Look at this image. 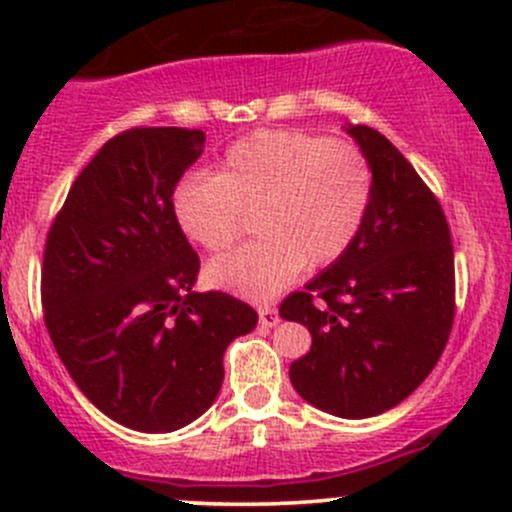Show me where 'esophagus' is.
Listing matches in <instances>:
<instances>
[{
  "label": "esophagus",
  "instance_id": "34e87169",
  "mask_svg": "<svg viewBox=\"0 0 512 512\" xmlns=\"http://www.w3.org/2000/svg\"><path fill=\"white\" fill-rule=\"evenodd\" d=\"M257 317H260V324L262 327H277L280 324V312H277L275 307H260L257 309Z\"/></svg>",
  "mask_w": 512,
  "mask_h": 512
}]
</instances>
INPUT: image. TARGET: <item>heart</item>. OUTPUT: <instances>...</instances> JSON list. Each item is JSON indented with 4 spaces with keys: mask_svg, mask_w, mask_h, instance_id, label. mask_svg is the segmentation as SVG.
<instances>
[{
    "mask_svg": "<svg viewBox=\"0 0 512 512\" xmlns=\"http://www.w3.org/2000/svg\"><path fill=\"white\" fill-rule=\"evenodd\" d=\"M374 173L352 143L304 131H257L232 143L218 173L188 175L173 193L175 223L188 240L223 252L255 213L252 245L213 260V287L247 299H270L302 267L337 262L361 232Z\"/></svg>",
    "mask_w": 512,
    "mask_h": 512,
    "instance_id": "heart-1",
    "label": "heart"
}]
</instances>
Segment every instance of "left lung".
Returning <instances> with one entry per match:
<instances>
[{
    "mask_svg": "<svg viewBox=\"0 0 512 512\" xmlns=\"http://www.w3.org/2000/svg\"><path fill=\"white\" fill-rule=\"evenodd\" d=\"M344 131L374 173L369 213L337 262L280 317L312 334V349L289 366L304 401L339 418L394 409L431 374L456 312L453 247L446 215L414 165L369 126Z\"/></svg>",
    "mask_w": 512,
    "mask_h": 512,
    "instance_id": "left-lung-1",
    "label": "left lung"
}]
</instances>
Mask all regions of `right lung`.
<instances>
[{
  "mask_svg": "<svg viewBox=\"0 0 512 512\" xmlns=\"http://www.w3.org/2000/svg\"><path fill=\"white\" fill-rule=\"evenodd\" d=\"M203 146L190 128L118 133L46 235L41 304L56 354L86 399L133 431L170 433L203 416L227 344L257 327L250 304L193 292L200 260L173 193Z\"/></svg>",
  "mask_w": 512,
  "mask_h": 512,
  "instance_id": "right-lung-1",
  "label": "right lung"
}]
</instances>
